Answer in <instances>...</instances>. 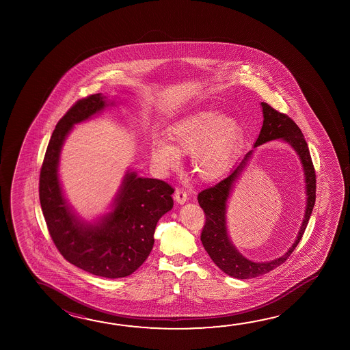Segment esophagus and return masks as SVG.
Wrapping results in <instances>:
<instances>
[{
  "label": "esophagus",
  "mask_w": 350,
  "mask_h": 350,
  "mask_svg": "<svg viewBox=\"0 0 350 350\" xmlns=\"http://www.w3.org/2000/svg\"><path fill=\"white\" fill-rule=\"evenodd\" d=\"M187 199H188V195H187V193H185L184 190L177 189L174 191V200H176V202H178V204L183 205L184 202L187 201Z\"/></svg>",
  "instance_id": "obj_1"
}]
</instances>
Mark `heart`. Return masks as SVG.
Masks as SVG:
<instances>
[{
  "instance_id": "heart-1",
  "label": "heart",
  "mask_w": 350,
  "mask_h": 350,
  "mask_svg": "<svg viewBox=\"0 0 350 350\" xmlns=\"http://www.w3.org/2000/svg\"><path fill=\"white\" fill-rule=\"evenodd\" d=\"M168 143L156 139L151 159L161 172L180 166V155L191 154V170L204 182H215L230 172L241 152L244 132L241 122L215 109H196L177 120L167 132Z\"/></svg>"
}]
</instances>
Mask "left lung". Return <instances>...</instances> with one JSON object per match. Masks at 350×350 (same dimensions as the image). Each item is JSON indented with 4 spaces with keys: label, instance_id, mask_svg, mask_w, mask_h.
Masks as SVG:
<instances>
[{
    "label": "left lung",
    "instance_id": "1",
    "mask_svg": "<svg viewBox=\"0 0 350 350\" xmlns=\"http://www.w3.org/2000/svg\"><path fill=\"white\" fill-rule=\"evenodd\" d=\"M261 107H262L264 122H262V128L260 131L258 138L254 144V149L250 150L247 155L241 159V162L235 166L233 172L230 173L228 177L221 180L215 187L202 190L198 195L199 205L206 216V222L201 233L202 245L205 247L207 254L210 255L212 261L217 265L218 269H222L226 275L238 280L255 278L258 275L267 273L283 264L286 258L291 256V254L294 252V249L297 247L299 241L301 239L315 205V170H314L309 148L304 139L303 133L294 123V120L289 118L288 116L275 111L267 103H261ZM277 138H281L282 141L288 143L297 152L302 162L306 177L307 206L297 239L288 252L275 260L266 263H255L241 256L230 241L226 228V202L234 183L246 167L248 161L251 159L254 148Z\"/></svg>",
    "mask_w": 350,
    "mask_h": 350
}]
</instances>
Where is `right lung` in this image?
<instances>
[{"label":"right lung","instance_id":"add662e5","mask_svg":"<svg viewBox=\"0 0 350 350\" xmlns=\"http://www.w3.org/2000/svg\"><path fill=\"white\" fill-rule=\"evenodd\" d=\"M115 101L95 94L75 103L52 133L41 166L39 195L52 241L67 261L92 275L120 278L132 275L154 247L156 224L172 210V187L128 170L111 210L85 221L64 198L59 157L73 126L90 120Z\"/></svg>","mask_w":350,"mask_h":350}]
</instances>
